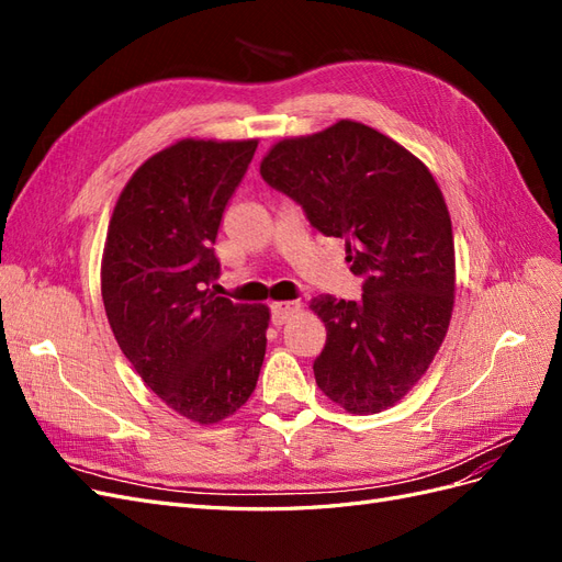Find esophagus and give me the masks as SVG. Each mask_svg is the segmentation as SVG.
Here are the masks:
<instances>
[{
    "instance_id": "esophagus-1",
    "label": "esophagus",
    "mask_w": 562,
    "mask_h": 562,
    "mask_svg": "<svg viewBox=\"0 0 562 562\" xmlns=\"http://www.w3.org/2000/svg\"><path fill=\"white\" fill-rule=\"evenodd\" d=\"M295 312H297V302L269 304V314H271V323H274V326H283V323L291 318Z\"/></svg>"
}]
</instances>
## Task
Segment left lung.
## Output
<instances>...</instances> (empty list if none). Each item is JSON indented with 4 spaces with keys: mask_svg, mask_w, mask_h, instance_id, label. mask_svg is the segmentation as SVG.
Segmentation results:
<instances>
[{
    "mask_svg": "<svg viewBox=\"0 0 562 562\" xmlns=\"http://www.w3.org/2000/svg\"><path fill=\"white\" fill-rule=\"evenodd\" d=\"M262 180L291 196L323 236L345 239L361 300L318 295L326 347L318 389L349 413L401 401L443 342L454 302L450 213L429 168L380 131L356 122L281 140Z\"/></svg>",
    "mask_w": 562,
    "mask_h": 562,
    "instance_id": "8db88e82",
    "label": "left lung"
}]
</instances>
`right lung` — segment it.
Wrapping results in <instances>:
<instances>
[{
	"instance_id": "1",
	"label": "right lung",
	"mask_w": 562,
	"mask_h": 562,
	"mask_svg": "<svg viewBox=\"0 0 562 562\" xmlns=\"http://www.w3.org/2000/svg\"><path fill=\"white\" fill-rule=\"evenodd\" d=\"M258 140H180L147 159L119 196L103 252V302L119 347L182 417L234 415L258 384L269 310L211 284L220 223ZM215 288V285H214Z\"/></svg>"
}]
</instances>
